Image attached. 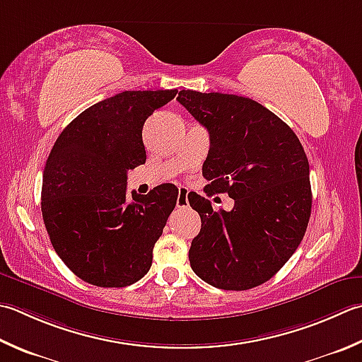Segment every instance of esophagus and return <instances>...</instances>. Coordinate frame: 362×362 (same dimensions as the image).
I'll return each mask as SVG.
<instances>
[{"mask_svg": "<svg viewBox=\"0 0 362 362\" xmlns=\"http://www.w3.org/2000/svg\"><path fill=\"white\" fill-rule=\"evenodd\" d=\"M177 207L179 209L188 207V191L185 188H179V196H177Z\"/></svg>", "mask_w": 362, "mask_h": 362, "instance_id": "esophagus-1", "label": "esophagus"}]
</instances>
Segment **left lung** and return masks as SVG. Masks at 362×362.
<instances>
[{
  "label": "left lung",
  "mask_w": 362,
  "mask_h": 362,
  "mask_svg": "<svg viewBox=\"0 0 362 362\" xmlns=\"http://www.w3.org/2000/svg\"><path fill=\"white\" fill-rule=\"evenodd\" d=\"M180 105L210 134L205 193H228L230 211L188 194L201 216L189 247L193 272L207 284L247 290L264 284L292 257L306 232L313 193L306 152L293 130L252 98L180 90Z\"/></svg>",
  "instance_id": "left-lung-1"
}]
</instances>
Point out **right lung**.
I'll return each mask as SVG.
<instances>
[{
	"mask_svg": "<svg viewBox=\"0 0 362 362\" xmlns=\"http://www.w3.org/2000/svg\"><path fill=\"white\" fill-rule=\"evenodd\" d=\"M177 89L124 90L76 116L56 139L42 182V216L54 251L78 278L127 287L151 270L179 189L127 196V171L146 163L143 125Z\"/></svg>",
	"mask_w": 362,
	"mask_h": 362,
	"instance_id": "obj_1",
	"label": "right lung"
}]
</instances>
